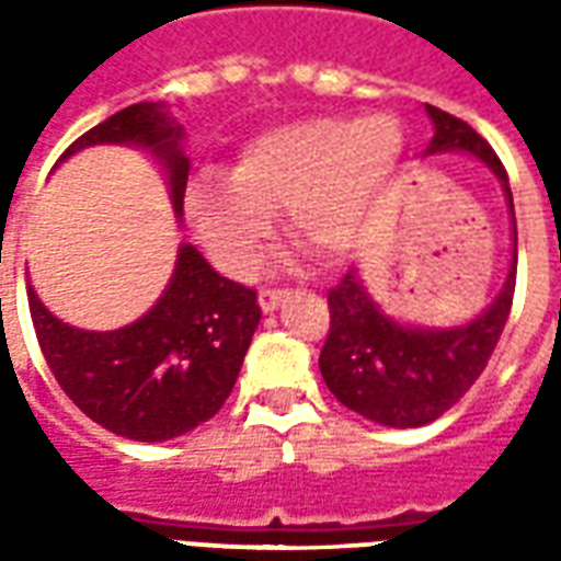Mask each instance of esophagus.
Instances as JSON below:
<instances>
[{
    "label": "esophagus",
    "instance_id": "esophagus-1",
    "mask_svg": "<svg viewBox=\"0 0 561 561\" xmlns=\"http://www.w3.org/2000/svg\"><path fill=\"white\" fill-rule=\"evenodd\" d=\"M282 297H285L282 288H261V291H257V306H261L264 312H273V309L282 304Z\"/></svg>",
    "mask_w": 561,
    "mask_h": 561
}]
</instances>
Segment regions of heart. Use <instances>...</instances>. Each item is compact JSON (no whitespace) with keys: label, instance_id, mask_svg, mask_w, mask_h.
<instances>
[{"label":"heart","instance_id":"b5f03b06","mask_svg":"<svg viewBox=\"0 0 561 561\" xmlns=\"http://www.w3.org/2000/svg\"><path fill=\"white\" fill-rule=\"evenodd\" d=\"M402 128L390 116H312L261 131L240 149L231 183L197 176L188 216L213 261L243 276L267 245L270 216L324 261L364 243L397 183Z\"/></svg>","mask_w":561,"mask_h":561}]
</instances>
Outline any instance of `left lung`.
<instances>
[{
  "label": "left lung",
  "mask_w": 561,
  "mask_h": 561,
  "mask_svg": "<svg viewBox=\"0 0 561 561\" xmlns=\"http://www.w3.org/2000/svg\"><path fill=\"white\" fill-rule=\"evenodd\" d=\"M435 135L426 152L459 149L481 159L505 185L507 207L514 216V197L507 188L505 164L493 147L459 116L426 104ZM517 282V221H514V261L502 294L490 309L469 324L450 330L409 328L388 318L348 270L328 291L330 333L318 357L330 393L352 412L381 426H423L454 409L466 390L481 378L493 357L514 304Z\"/></svg>",
  "instance_id": "obj_1"
}]
</instances>
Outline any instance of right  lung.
Here are the masks:
<instances>
[{"label": "right lung", "instance_id": "1", "mask_svg": "<svg viewBox=\"0 0 561 561\" xmlns=\"http://www.w3.org/2000/svg\"><path fill=\"white\" fill-rule=\"evenodd\" d=\"M180 135L164 104L140 102L80 135L62 159L92 144L149 147L171 173L173 209L183 213L188 159ZM26 297L44 360L68 400L99 426L135 442H168L219 412L261 321L255 288L219 276L188 243L180 245L159 304L128 328H68L32 288Z\"/></svg>", "mask_w": 561, "mask_h": 561}]
</instances>
